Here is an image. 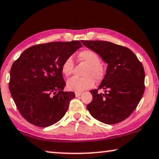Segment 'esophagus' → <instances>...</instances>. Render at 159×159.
I'll return each mask as SVG.
<instances>
[{
  "label": "esophagus",
  "mask_w": 159,
  "mask_h": 159,
  "mask_svg": "<svg viewBox=\"0 0 159 159\" xmlns=\"http://www.w3.org/2000/svg\"><path fill=\"white\" fill-rule=\"evenodd\" d=\"M82 94V92H75V95L76 97H79Z\"/></svg>",
  "instance_id": "34e87169"
}]
</instances>
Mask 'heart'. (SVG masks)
<instances>
[{
    "label": "heart",
    "mask_w": 159,
    "mask_h": 159,
    "mask_svg": "<svg viewBox=\"0 0 159 159\" xmlns=\"http://www.w3.org/2000/svg\"><path fill=\"white\" fill-rule=\"evenodd\" d=\"M80 60L87 64V67L84 72V77H74L66 82V87L70 90L81 92L91 88L95 84V80L100 82L105 77V68L100 63V57L98 53L93 50H84L78 55ZM75 61L72 57L66 58L61 64V72L69 77L73 73Z\"/></svg>",
    "instance_id": "b5f03b06"
}]
</instances>
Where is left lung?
Wrapping results in <instances>:
<instances>
[{"label": "left lung", "mask_w": 159, "mask_h": 159, "mask_svg": "<svg viewBox=\"0 0 159 159\" xmlns=\"http://www.w3.org/2000/svg\"><path fill=\"white\" fill-rule=\"evenodd\" d=\"M107 64L106 75L99 88L90 91L93 100L87 105L91 116L112 125L128 118L134 111L145 90L143 64L130 49L105 41H81Z\"/></svg>", "instance_id": "8db88e82"}]
</instances>
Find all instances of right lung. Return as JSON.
Returning a JSON list of instances; mask_svg holds the SVG:
<instances>
[{
  "label": "right lung",
  "instance_id": "obj_1",
  "mask_svg": "<svg viewBox=\"0 0 159 159\" xmlns=\"http://www.w3.org/2000/svg\"><path fill=\"white\" fill-rule=\"evenodd\" d=\"M80 47V41L41 43L28 48L13 62L9 89L29 123L48 127L65 115L75 95L63 91L66 83L61 64Z\"/></svg>",
  "mask_w": 159,
  "mask_h": 159
}]
</instances>
